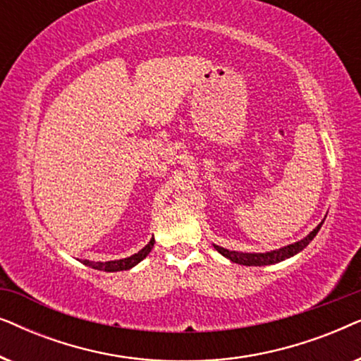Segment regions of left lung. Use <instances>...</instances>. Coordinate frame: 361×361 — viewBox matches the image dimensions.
Wrapping results in <instances>:
<instances>
[{"label": "left lung", "instance_id": "8db88e82", "mask_svg": "<svg viewBox=\"0 0 361 361\" xmlns=\"http://www.w3.org/2000/svg\"><path fill=\"white\" fill-rule=\"evenodd\" d=\"M325 220V219H324ZM324 220L315 226V228L310 231V233L305 236V238L295 241L293 245L283 246L279 250H273V251H266V253H243V251H230L226 248H221L219 245H214L215 250L219 251L221 256L228 258L230 261H233L236 264H243V266H268V264H276L281 263V261L293 258L294 255H298L302 251L305 246H307L310 241L314 240V236L319 233L320 226H322Z\"/></svg>", "mask_w": 361, "mask_h": 361}]
</instances>
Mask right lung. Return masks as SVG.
<instances>
[{"instance_id": "1", "label": "right lung", "mask_w": 361, "mask_h": 361, "mask_svg": "<svg viewBox=\"0 0 361 361\" xmlns=\"http://www.w3.org/2000/svg\"><path fill=\"white\" fill-rule=\"evenodd\" d=\"M152 246H154V236H152V238L149 240V243H147L145 248L140 250L135 255L128 256V258L115 259V261H105V263H103V261H88V259H85V261H83V264L90 266V268L98 269V271H106V273H115V271H126V269H131L133 266H136L137 263H141V261L151 253Z\"/></svg>"}]
</instances>
